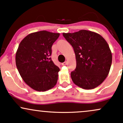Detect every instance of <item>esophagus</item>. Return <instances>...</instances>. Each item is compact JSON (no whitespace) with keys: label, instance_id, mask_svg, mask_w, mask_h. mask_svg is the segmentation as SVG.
Here are the masks:
<instances>
[{"label":"esophagus","instance_id":"esophagus-1","mask_svg":"<svg viewBox=\"0 0 123 123\" xmlns=\"http://www.w3.org/2000/svg\"><path fill=\"white\" fill-rule=\"evenodd\" d=\"M67 61H65L64 62L62 63V65H67Z\"/></svg>","mask_w":123,"mask_h":123}]
</instances>
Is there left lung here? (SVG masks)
<instances>
[{"label":"left lung","mask_w":123,"mask_h":123,"mask_svg":"<svg viewBox=\"0 0 123 123\" xmlns=\"http://www.w3.org/2000/svg\"><path fill=\"white\" fill-rule=\"evenodd\" d=\"M71 44L76 56V69L71 73L72 81L84 89H92L107 78L112 62L109 45L99 34L81 30L63 33Z\"/></svg>","instance_id":"8db88e82"}]
</instances>
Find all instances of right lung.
Wrapping results in <instances>:
<instances>
[{"label": "right lung", "mask_w": 123, "mask_h": 123, "mask_svg": "<svg viewBox=\"0 0 123 123\" xmlns=\"http://www.w3.org/2000/svg\"><path fill=\"white\" fill-rule=\"evenodd\" d=\"M59 33L40 31L29 34L20 42L16 54V64L27 85L45 92L56 84L59 68L49 57L52 44Z\"/></svg>", "instance_id": "1"}]
</instances>
